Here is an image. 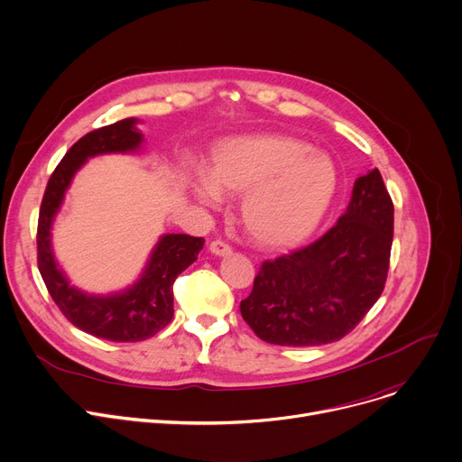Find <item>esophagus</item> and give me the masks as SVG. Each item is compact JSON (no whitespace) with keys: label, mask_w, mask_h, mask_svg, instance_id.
<instances>
[{"label":"esophagus","mask_w":462,"mask_h":462,"mask_svg":"<svg viewBox=\"0 0 462 462\" xmlns=\"http://www.w3.org/2000/svg\"><path fill=\"white\" fill-rule=\"evenodd\" d=\"M209 251H211L213 254H217V257H229V254L233 253L231 245H227V244L222 242V240L211 242V244H209Z\"/></svg>","instance_id":"34e87169"}]
</instances>
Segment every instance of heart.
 <instances>
[{
	"instance_id": "1",
	"label": "heart",
	"mask_w": 462,
	"mask_h": 462,
	"mask_svg": "<svg viewBox=\"0 0 462 462\" xmlns=\"http://www.w3.org/2000/svg\"><path fill=\"white\" fill-rule=\"evenodd\" d=\"M337 169L321 152L286 134L224 139L211 153L209 174L189 172L196 199L218 208L241 196L240 217L249 236L270 249H288L312 236L337 192Z\"/></svg>"
}]
</instances>
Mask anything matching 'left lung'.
Returning a JSON list of instances; mask_svg holds the SVG:
<instances>
[{
  "label": "left lung",
  "instance_id": "obj_1",
  "mask_svg": "<svg viewBox=\"0 0 462 462\" xmlns=\"http://www.w3.org/2000/svg\"><path fill=\"white\" fill-rule=\"evenodd\" d=\"M394 208L378 169L354 181L346 211L319 240L266 261L240 302L261 339L318 346L356 328L383 291Z\"/></svg>",
  "mask_w": 462,
  "mask_h": 462
}]
</instances>
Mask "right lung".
Returning <instances> with one entry per match:
<instances>
[{"label": "right lung", "instance_id": "obj_1", "mask_svg": "<svg viewBox=\"0 0 462 462\" xmlns=\"http://www.w3.org/2000/svg\"><path fill=\"white\" fill-rule=\"evenodd\" d=\"M139 119L128 117L102 126L79 139L51 174L38 218V270L60 309L80 330L108 341H143L165 328L174 316L172 286L203 247V238L189 235H162L137 281L125 290L98 295L71 284L53 251L55 218L75 174L89 158L102 153H135L144 137L137 128Z\"/></svg>", "mask_w": 462, "mask_h": 462}]
</instances>
